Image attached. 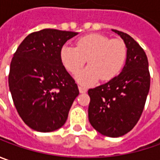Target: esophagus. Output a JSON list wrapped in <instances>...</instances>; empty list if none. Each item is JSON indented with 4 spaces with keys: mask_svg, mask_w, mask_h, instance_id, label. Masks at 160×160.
<instances>
[{
    "mask_svg": "<svg viewBox=\"0 0 160 160\" xmlns=\"http://www.w3.org/2000/svg\"><path fill=\"white\" fill-rule=\"evenodd\" d=\"M78 89H79L80 93H84V92H87V89H86L84 86H83V85H79V86H78Z\"/></svg>",
    "mask_w": 160,
    "mask_h": 160,
    "instance_id": "1",
    "label": "esophagus"
}]
</instances>
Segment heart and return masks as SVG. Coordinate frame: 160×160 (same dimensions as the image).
Here are the masks:
<instances>
[{
	"mask_svg": "<svg viewBox=\"0 0 160 160\" xmlns=\"http://www.w3.org/2000/svg\"><path fill=\"white\" fill-rule=\"evenodd\" d=\"M127 58L124 41L111 39L101 34H90L79 38L76 47L65 44L60 50V60L66 69L72 74L86 63L89 66L76 75L77 81L83 84L109 81L123 70Z\"/></svg>",
	"mask_w": 160,
	"mask_h": 160,
	"instance_id": "obj_1",
	"label": "heart"
}]
</instances>
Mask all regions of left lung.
Returning a JSON list of instances; mask_svg holds the SVG:
<instances>
[{"instance_id": "left-lung-1", "label": "left lung", "mask_w": 160, "mask_h": 160, "mask_svg": "<svg viewBox=\"0 0 160 160\" xmlns=\"http://www.w3.org/2000/svg\"><path fill=\"white\" fill-rule=\"evenodd\" d=\"M112 31L126 44V65L118 77L88 90V118L96 131L115 138L130 132L137 124L150 91L151 77L143 49L129 34Z\"/></svg>"}]
</instances>
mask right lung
<instances>
[{
  "instance_id": "add662e5",
  "label": "right lung",
  "mask_w": 160,
  "mask_h": 160,
  "mask_svg": "<svg viewBox=\"0 0 160 160\" xmlns=\"http://www.w3.org/2000/svg\"><path fill=\"white\" fill-rule=\"evenodd\" d=\"M78 33L42 29L28 34L10 63L9 87L17 111L30 128L48 132L63 126L77 84L60 60V50Z\"/></svg>"
}]
</instances>
